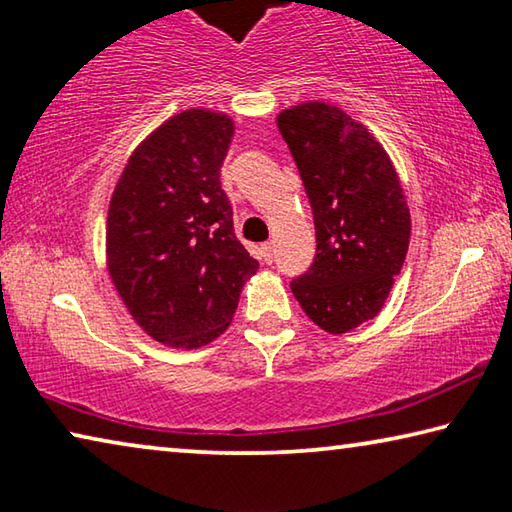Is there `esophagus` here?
<instances>
[{
    "label": "esophagus",
    "instance_id": "34e87169",
    "mask_svg": "<svg viewBox=\"0 0 512 512\" xmlns=\"http://www.w3.org/2000/svg\"><path fill=\"white\" fill-rule=\"evenodd\" d=\"M259 257H262V262L271 264L273 262V244H262V248H259Z\"/></svg>",
    "mask_w": 512,
    "mask_h": 512
}]
</instances>
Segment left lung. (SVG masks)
Returning a JSON list of instances; mask_svg holds the SVG:
<instances>
[{
    "mask_svg": "<svg viewBox=\"0 0 512 512\" xmlns=\"http://www.w3.org/2000/svg\"><path fill=\"white\" fill-rule=\"evenodd\" d=\"M316 225V257L291 291L329 334L375 318L402 271L411 212L384 146L339 106L305 101L277 115Z\"/></svg>",
    "mask_w": 512,
    "mask_h": 512,
    "instance_id": "1",
    "label": "left lung"
}]
</instances>
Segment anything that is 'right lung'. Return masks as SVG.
Masks as SVG:
<instances>
[{
	"mask_svg": "<svg viewBox=\"0 0 512 512\" xmlns=\"http://www.w3.org/2000/svg\"><path fill=\"white\" fill-rule=\"evenodd\" d=\"M232 135L223 112H178L137 144L110 198V280L135 323L169 348L221 336L259 268L219 180Z\"/></svg>",
	"mask_w": 512,
	"mask_h": 512,
	"instance_id": "right-lung-1",
	"label": "right lung"
}]
</instances>
